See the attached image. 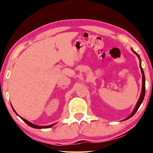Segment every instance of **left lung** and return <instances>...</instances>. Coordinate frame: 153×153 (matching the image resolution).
<instances>
[{
  "instance_id": "left-lung-1",
  "label": "left lung",
  "mask_w": 153,
  "mask_h": 153,
  "mask_svg": "<svg viewBox=\"0 0 153 153\" xmlns=\"http://www.w3.org/2000/svg\"><path fill=\"white\" fill-rule=\"evenodd\" d=\"M131 51H132L134 52V53L136 54V55L137 56V57L139 58V66H140V68H141V74H142V88H141V95H140L139 99V100H138L137 103V104H136L135 108H134L132 113H131V114L130 115H129V116L128 117H127V118L124 119V120H127V119L131 118V117H132V116H134V115L135 114V113L137 111L138 109H139L140 105H141L142 102H143V99H144V97H145V92H146V79H145V74H144V72H143V68H142V67H141V58H140V56H139V54H138V53H137V52L134 51V50H133L132 49H131Z\"/></svg>"
}]
</instances>
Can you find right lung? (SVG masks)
<instances>
[{
  "label": "right lung",
  "instance_id": "add662e5",
  "mask_svg": "<svg viewBox=\"0 0 153 153\" xmlns=\"http://www.w3.org/2000/svg\"><path fill=\"white\" fill-rule=\"evenodd\" d=\"M12 109H13L14 112L15 113V114H16V115H17L18 116H19L20 118H22V120H24V122L26 123L27 125H29V126L31 127H33V128H35V129H47V128H49V127H52V126H53L54 125H56V123H53V124H52V125H47V126H39V125H34V124H33V123H31L30 122H29V121H28V120H26V119L23 118L22 117H21L20 116H19L17 113H16V112L15 111V110H14V108L12 107Z\"/></svg>",
  "mask_w": 153,
  "mask_h": 153
}]
</instances>
